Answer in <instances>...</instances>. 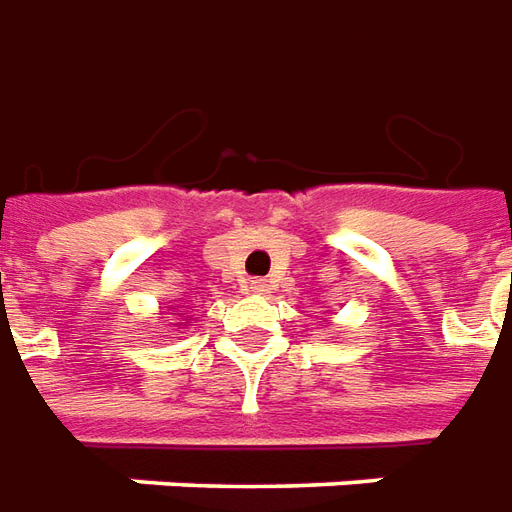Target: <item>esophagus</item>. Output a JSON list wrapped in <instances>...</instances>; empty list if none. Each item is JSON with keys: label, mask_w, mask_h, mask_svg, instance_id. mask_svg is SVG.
Returning a JSON list of instances; mask_svg holds the SVG:
<instances>
[{"label": "esophagus", "mask_w": 512, "mask_h": 512, "mask_svg": "<svg viewBox=\"0 0 512 512\" xmlns=\"http://www.w3.org/2000/svg\"><path fill=\"white\" fill-rule=\"evenodd\" d=\"M248 289L253 295H264V292H270V284H267L264 278H256V281H250Z\"/></svg>", "instance_id": "obj_1"}]
</instances>
